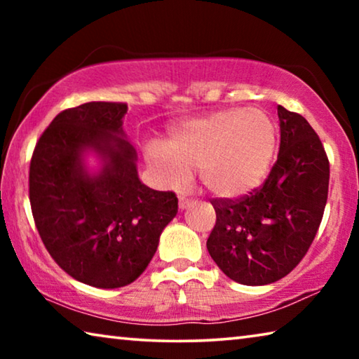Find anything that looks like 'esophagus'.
<instances>
[{
	"label": "esophagus",
	"mask_w": 359,
	"mask_h": 359,
	"mask_svg": "<svg viewBox=\"0 0 359 359\" xmlns=\"http://www.w3.org/2000/svg\"><path fill=\"white\" fill-rule=\"evenodd\" d=\"M190 204H191L190 199H187V198H184V196L179 198V209L184 210V209H187Z\"/></svg>",
	"instance_id": "obj_1"
}]
</instances>
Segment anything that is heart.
<instances>
[{"mask_svg": "<svg viewBox=\"0 0 359 359\" xmlns=\"http://www.w3.org/2000/svg\"><path fill=\"white\" fill-rule=\"evenodd\" d=\"M278 142L277 126L258 109H226L187 120L165 147L150 144L145 156L165 184L184 185L191 171L220 198H238L263 184Z\"/></svg>", "mask_w": 359, "mask_h": 359, "instance_id": "heart-1", "label": "heart"}]
</instances>
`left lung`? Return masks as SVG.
<instances>
[{"label":"left lung","mask_w":359,"mask_h":359,"mask_svg":"<svg viewBox=\"0 0 359 359\" xmlns=\"http://www.w3.org/2000/svg\"><path fill=\"white\" fill-rule=\"evenodd\" d=\"M280 149L259 188L238 199H212L217 222L208 250L231 280L267 285L306 257L323 218L330 161L302 115L277 107Z\"/></svg>","instance_id":"obj_1"}]
</instances>
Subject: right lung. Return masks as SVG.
I'll return each instance as SVG.
<instances>
[{
    "label": "right lung",
    "instance_id": "add662e5",
    "mask_svg": "<svg viewBox=\"0 0 359 359\" xmlns=\"http://www.w3.org/2000/svg\"><path fill=\"white\" fill-rule=\"evenodd\" d=\"M125 102L92 101L60 112L29 163V204L42 242L76 280L120 288L142 274L160 234L177 214V196L144 185L126 141ZM88 149L103 160L90 175Z\"/></svg>",
    "mask_w": 359,
    "mask_h": 359
}]
</instances>
